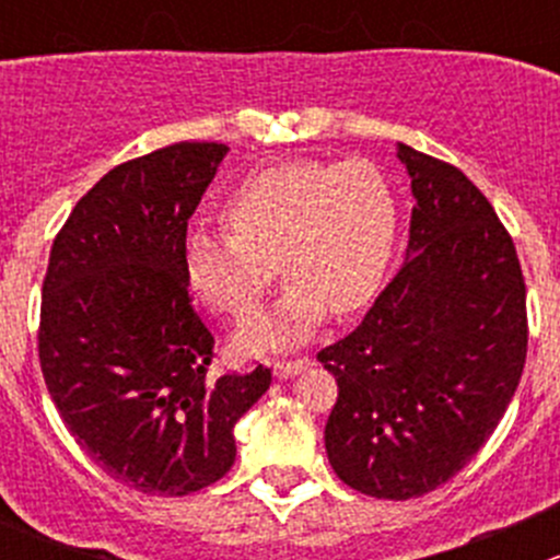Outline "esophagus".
<instances>
[{
  "instance_id": "esophagus-1",
  "label": "esophagus",
  "mask_w": 560,
  "mask_h": 560,
  "mask_svg": "<svg viewBox=\"0 0 560 560\" xmlns=\"http://www.w3.org/2000/svg\"><path fill=\"white\" fill-rule=\"evenodd\" d=\"M308 365H312V360H279V363H273V374L279 376V380H292V376H298L301 371H306Z\"/></svg>"
}]
</instances>
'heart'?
I'll list each match as a JSON object with an SVG mask.
<instances>
[{
    "label": "heart",
    "mask_w": 560,
    "mask_h": 560,
    "mask_svg": "<svg viewBox=\"0 0 560 560\" xmlns=\"http://www.w3.org/2000/svg\"><path fill=\"white\" fill-rule=\"evenodd\" d=\"M219 217L228 233L184 238L186 284L208 308L241 319L279 268L290 279L281 298L235 336L244 352H262L306 341L330 308L352 314L374 301L398 244L400 206L374 162L292 160L248 173Z\"/></svg>",
    "instance_id": "1"
}]
</instances>
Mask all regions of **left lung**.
Instances as JSON below:
<instances>
[{"label":"left lung","instance_id":"1","mask_svg":"<svg viewBox=\"0 0 560 560\" xmlns=\"http://www.w3.org/2000/svg\"><path fill=\"white\" fill-rule=\"evenodd\" d=\"M409 246L365 319L316 358L336 376L332 471L374 499L436 490L479 453L525 365V281L510 233L457 167L398 143Z\"/></svg>","mask_w":560,"mask_h":560}]
</instances>
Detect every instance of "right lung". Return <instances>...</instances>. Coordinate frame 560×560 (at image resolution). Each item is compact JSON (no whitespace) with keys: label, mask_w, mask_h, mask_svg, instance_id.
I'll return each instance as SVG.
<instances>
[{"label":"right lung","mask_w":560,"mask_h":560,"mask_svg":"<svg viewBox=\"0 0 560 560\" xmlns=\"http://www.w3.org/2000/svg\"><path fill=\"white\" fill-rule=\"evenodd\" d=\"M224 143H173L105 173L50 248L39 365L67 431L116 482L189 495L235 463L233 428L270 369L208 376L213 336L191 308L186 224Z\"/></svg>","instance_id":"add662e5"}]
</instances>
